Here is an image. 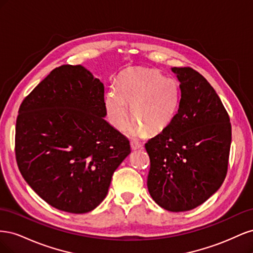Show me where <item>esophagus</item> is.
Returning <instances> with one entry per match:
<instances>
[{
    "mask_svg": "<svg viewBox=\"0 0 253 253\" xmlns=\"http://www.w3.org/2000/svg\"><path fill=\"white\" fill-rule=\"evenodd\" d=\"M142 148V145L139 143V142H137V141H131V149L132 150H138V149H141Z\"/></svg>",
    "mask_w": 253,
    "mask_h": 253,
    "instance_id": "esophagus-1",
    "label": "esophagus"
}]
</instances>
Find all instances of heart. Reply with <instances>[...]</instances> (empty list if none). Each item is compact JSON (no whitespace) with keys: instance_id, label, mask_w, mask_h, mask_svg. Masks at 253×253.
<instances>
[{"instance_id":"1","label":"heart","mask_w":253,"mask_h":253,"mask_svg":"<svg viewBox=\"0 0 253 253\" xmlns=\"http://www.w3.org/2000/svg\"><path fill=\"white\" fill-rule=\"evenodd\" d=\"M181 90L179 82L165 78L155 71H135L119 78L117 88L105 98V109L111 124L124 128L128 120V106L137 122L129 128L134 136L163 132L170 126L179 109Z\"/></svg>"}]
</instances>
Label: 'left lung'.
I'll return each instance as SVG.
<instances>
[{
    "label": "left lung",
    "instance_id": "8db88e82",
    "mask_svg": "<svg viewBox=\"0 0 253 253\" xmlns=\"http://www.w3.org/2000/svg\"><path fill=\"white\" fill-rule=\"evenodd\" d=\"M180 103L166 129L145 143L150 156L148 190L171 212L196 208L225 180L231 144L229 115L216 91L191 67H173Z\"/></svg>",
    "mask_w": 253,
    "mask_h": 253
}]
</instances>
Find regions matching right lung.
Returning <instances> with one entry per match:
<instances>
[{"label":"right lung","instance_id":"add662e5","mask_svg":"<svg viewBox=\"0 0 253 253\" xmlns=\"http://www.w3.org/2000/svg\"><path fill=\"white\" fill-rule=\"evenodd\" d=\"M105 115L103 83L81 65L52 70L21 103L14 148L19 170L53 208L94 210L131 153L128 139Z\"/></svg>","mask_w":253,"mask_h":253}]
</instances>
